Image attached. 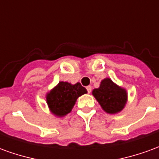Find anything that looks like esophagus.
<instances>
[{"instance_id": "esophagus-1", "label": "esophagus", "mask_w": 159, "mask_h": 159, "mask_svg": "<svg viewBox=\"0 0 159 159\" xmlns=\"http://www.w3.org/2000/svg\"><path fill=\"white\" fill-rule=\"evenodd\" d=\"M86 89H87V91H88V93H90V92H91V90H92V87L88 86Z\"/></svg>"}]
</instances>
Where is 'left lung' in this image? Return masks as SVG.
<instances>
[{"label": "left lung", "mask_w": 159, "mask_h": 159, "mask_svg": "<svg viewBox=\"0 0 159 159\" xmlns=\"http://www.w3.org/2000/svg\"><path fill=\"white\" fill-rule=\"evenodd\" d=\"M92 93L107 113L119 112L127 102L126 90L117 86L110 78L102 80L100 88L93 89Z\"/></svg>", "instance_id": "left-lung-1"}]
</instances>
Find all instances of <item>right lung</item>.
Segmentation results:
<instances>
[{"instance_id":"1","label":"right lung","mask_w":159,"mask_h":159,"mask_svg":"<svg viewBox=\"0 0 159 159\" xmlns=\"http://www.w3.org/2000/svg\"><path fill=\"white\" fill-rule=\"evenodd\" d=\"M87 93V89L81 83L70 84L66 82H59L47 94V103L52 113L63 117L71 111L77 98Z\"/></svg>"}]
</instances>
